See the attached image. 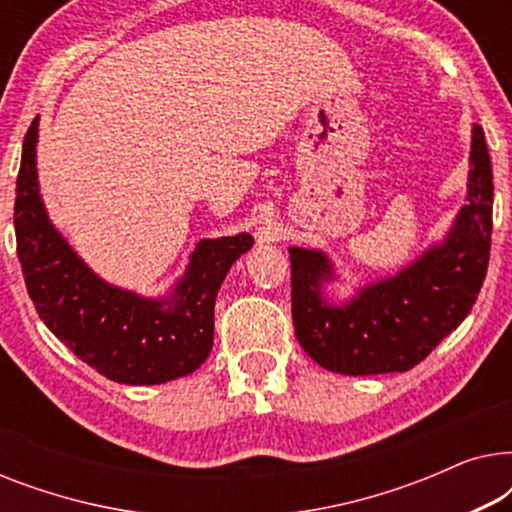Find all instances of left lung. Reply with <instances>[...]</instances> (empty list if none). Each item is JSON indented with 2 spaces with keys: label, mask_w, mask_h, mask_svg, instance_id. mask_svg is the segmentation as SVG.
<instances>
[{
  "label": "left lung",
  "mask_w": 512,
  "mask_h": 512,
  "mask_svg": "<svg viewBox=\"0 0 512 512\" xmlns=\"http://www.w3.org/2000/svg\"><path fill=\"white\" fill-rule=\"evenodd\" d=\"M492 160L480 125L473 128L468 205L440 247L347 305L321 298L333 277L321 251L291 247V314L296 338L321 368L342 375L405 373L447 338L478 300L492 249Z\"/></svg>",
  "instance_id": "left-lung-1"
}]
</instances>
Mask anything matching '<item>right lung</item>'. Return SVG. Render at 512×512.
I'll list each match as a JSON object with an SVG mask.
<instances>
[{
  "label": "right lung",
  "mask_w": 512,
  "mask_h": 512,
  "mask_svg": "<svg viewBox=\"0 0 512 512\" xmlns=\"http://www.w3.org/2000/svg\"><path fill=\"white\" fill-rule=\"evenodd\" d=\"M37 125L23 139L16 181V247L34 310L97 373L123 384H160L200 368L214 345V303L251 235L202 240L186 277L165 300L114 289L93 275L48 221L37 184Z\"/></svg>",
  "instance_id": "right-lung-1"
}]
</instances>
